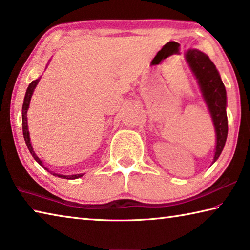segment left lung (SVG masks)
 I'll use <instances>...</instances> for the list:
<instances>
[{
    "mask_svg": "<svg viewBox=\"0 0 250 250\" xmlns=\"http://www.w3.org/2000/svg\"><path fill=\"white\" fill-rule=\"evenodd\" d=\"M186 60L190 69L198 81L207 107L214 122L216 130V149L214 162L222 154L228 134V121L226 114V88L214 63L205 53L198 50H188Z\"/></svg>",
    "mask_w": 250,
    "mask_h": 250,
    "instance_id": "left-lung-1",
    "label": "left lung"
}]
</instances>
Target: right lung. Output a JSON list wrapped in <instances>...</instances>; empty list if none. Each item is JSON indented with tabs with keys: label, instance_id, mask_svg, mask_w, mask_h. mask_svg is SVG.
Masks as SVG:
<instances>
[{
	"label": "right lung",
	"instance_id": "obj_1",
	"mask_svg": "<svg viewBox=\"0 0 250 250\" xmlns=\"http://www.w3.org/2000/svg\"><path fill=\"white\" fill-rule=\"evenodd\" d=\"M41 79V77H40ZM40 79L33 81L32 83L28 85V87L26 89V93H25V97H24V102H23V107H22V127H23V135H24V140H25L26 143V146L28 150H30V153L32 154V156L34 157V159L36 162H38L41 166L45 168L46 170H48L46 167H44L43 163L41 159L36 156V154L34 153V150H33V147L31 145V141H30V133H28V127H27V109H28V106H30V101H31V97L33 95V92H34V88L36 87V85H38ZM54 176H57V177H61V178H66V179H76V178H80L83 176L84 174H77V175H71V176H65V175H60V174H56V173H53Z\"/></svg>",
	"mask_w": 250,
	"mask_h": 250
}]
</instances>
